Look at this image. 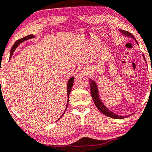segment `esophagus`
<instances>
[{
    "mask_svg": "<svg viewBox=\"0 0 152 152\" xmlns=\"http://www.w3.org/2000/svg\"><path fill=\"white\" fill-rule=\"evenodd\" d=\"M83 71H84V72H86V71H87L86 69H84V70H83Z\"/></svg>",
    "mask_w": 152,
    "mask_h": 152,
    "instance_id": "1",
    "label": "esophagus"
}]
</instances>
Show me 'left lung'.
<instances>
[{
	"mask_svg": "<svg viewBox=\"0 0 152 152\" xmlns=\"http://www.w3.org/2000/svg\"><path fill=\"white\" fill-rule=\"evenodd\" d=\"M119 31L121 33V34H123L124 35V36H127V37H130V38H133V39L135 40L136 42L137 43L135 37H134V36L132 34H131V33L128 32V31H124V30H121V29H119ZM143 57H144V58L145 59L144 55H143ZM89 82H90V87H91V94L92 99H93L94 104H95L96 106L98 108V109L102 113V114L106 115V116H109V117L116 118V119H122V118H125L126 117V116H118V115H117L116 114H114L112 111H111L109 109H108V108H106V106H105V105L103 104L102 100L100 99V97H99L98 86H97L96 82L91 79H89Z\"/></svg>",
	"mask_w": 152,
	"mask_h": 152,
	"instance_id": "1",
	"label": "left lung"
}]
</instances>
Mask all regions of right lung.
I'll return each instance as SVG.
<instances>
[{
    "label": "right lung",
    "mask_w": 152,
    "mask_h": 152,
    "mask_svg": "<svg viewBox=\"0 0 152 152\" xmlns=\"http://www.w3.org/2000/svg\"><path fill=\"white\" fill-rule=\"evenodd\" d=\"M35 38L34 35H28V36H26V37H23L22 38H20V39L18 40L17 41H15L14 44H13V46H12V48L11 50H10V58H11V56H13V52H14V50H15V48H17V47L18 46V45L20 44V43H21L23 42V41H27V40L28 39H31V38ZM74 76H71V77L69 78V81H68V83H67V96H68V103L67 104H66V109L65 111H64V114L61 115V116L60 118H61L63 116V115L65 114L66 112V110L67 109L68 107V105H69V94L71 93V88H72V86H73V84H74Z\"/></svg>",
    "instance_id": "add662e5"
}]
</instances>
